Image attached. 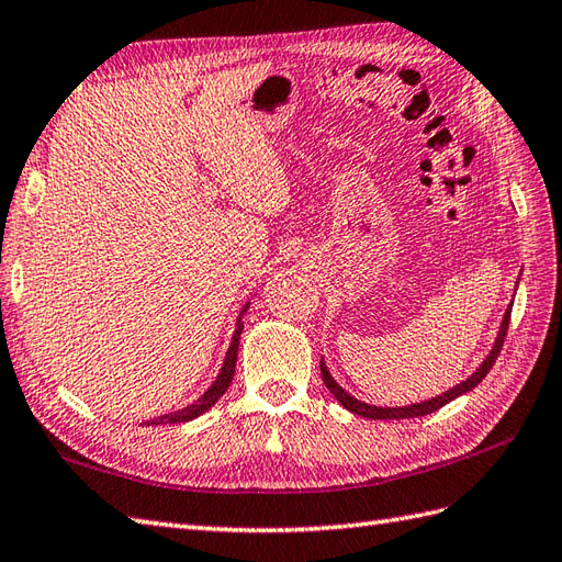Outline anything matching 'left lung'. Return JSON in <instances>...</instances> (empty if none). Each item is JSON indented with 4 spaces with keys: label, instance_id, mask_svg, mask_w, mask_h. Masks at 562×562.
I'll list each match as a JSON object with an SVG mask.
<instances>
[{
    "label": "left lung",
    "instance_id": "left-lung-1",
    "mask_svg": "<svg viewBox=\"0 0 562 562\" xmlns=\"http://www.w3.org/2000/svg\"><path fill=\"white\" fill-rule=\"evenodd\" d=\"M509 315H513V305L507 307V313H505V317H503V324H501V334H497V339H495V346H493V351H491V356L483 360V366L473 372V375L467 380V382H461V384H457V386H452L450 392H445V394H440V396H435V398H430V402H420V404H411V406H398V408H382V406H370V404H363V402H358V398H353L351 394H346L339 384L334 382V378L329 375V370H327V366L324 363H319V370H322V380H324V384H327V390L339 398V404L344 406V408H348L351 411V414H356V416H363V418H372V420H386V418H418V416H428V414H432V411H438V408H442L445 404H450L452 398H457V396H461V394H467V392H471L473 386H476L485 375H488L491 372V368L495 366V360H497V356H501V351H503V344H505V336H507V327H509Z\"/></svg>",
    "mask_w": 562,
    "mask_h": 562
}]
</instances>
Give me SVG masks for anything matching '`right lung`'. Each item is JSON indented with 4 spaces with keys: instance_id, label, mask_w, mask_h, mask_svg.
Masks as SVG:
<instances>
[{
    "instance_id": "1",
    "label": "right lung",
    "mask_w": 562,
    "mask_h": 562,
    "mask_svg": "<svg viewBox=\"0 0 562 562\" xmlns=\"http://www.w3.org/2000/svg\"><path fill=\"white\" fill-rule=\"evenodd\" d=\"M240 334H243V322L238 324V329H235V334H233V344H231V348H228V356H226V363H223V368H221V375L216 378V382L209 386V390L204 392V396L199 398L196 404H192V406H187V408H182V411H178V414H166V416H158V418H154L151 420V426H170V423H184V420H192V418H196V416H202L204 411H209L211 406H214L218 398L223 396V392L228 390L231 386V382H233V375H235V360H238V344H240ZM148 426V423H146Z\"/></svg>"
}]
</instances>
